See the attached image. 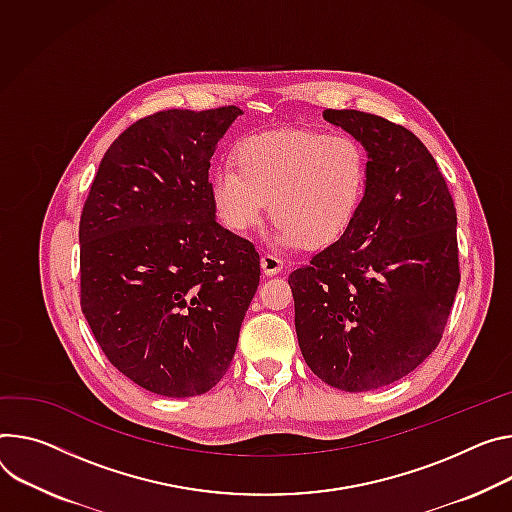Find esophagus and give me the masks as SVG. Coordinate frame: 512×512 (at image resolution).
<instances>
[{
    "instance_id": "1",
    "label": "esophagus",
    "mask_w": 512,
    "mask_h": 512,
    "mask_svg": "<svg viewBox=\"0 0 512 512\" xmlns=\"http://www.w3.org/2000/svg\"><path fill=\"white\" fill-rule=\"evenodd\" d=\"M261 269H263L265 275H275V273H280L284 269V261L277 257V255H273V253H263Z\"/></svg>"
}]
</instances>
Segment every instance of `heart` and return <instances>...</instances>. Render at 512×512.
<instances>
[{
  "label": "heart",
  "instance_id": "1",
  "mask_svg": "<svg viewBox=\"0 0 512 512\" xmlns=\"http://www.w3.org/2000/svg\"><path fill=\"white\" fill-rule=\"evenodd\" d=\"M235 166L210 175V202L232 232L261 224L271 200L273 241L322 249L343 237L357 218L369 179L365 147L349 134L275 130L237 147Z\"/></svg>",
  "mask_w": 512,
  "mask_h": 512
}]
</instances>
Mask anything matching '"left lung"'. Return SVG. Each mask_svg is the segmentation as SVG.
I'll use <instances>...</instances> for the list:
<instances>
[{"label":"left lung","instance_id":"left-lung-1","mask_svg":"<svg viewBox=\"0 0 512 512\" xmlns=\"http://www.w3.org/2000/svg\"><path fill=\"white\" fill-rule=\"evenodd\" d=\"M365 147L363 206L345 235L290 273L304 361L333 388L398 382L439 345L459 286L457 214L433 155L400 124L324 110Z\"/></svg>","mask_w":512,"mask_h":512}]
</instances>
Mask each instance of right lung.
Instances as JSON below:
<instances>
[{
    "instance_id": "add662e5",
    "label": "right lung",
    "mask_w": 512,
    "mask_h": 512,
    "mask_svg": "<svg viewBox=\"0 0 512 512\" xmlns=\"http://www.w3.org/2000/svg\"><path fill=\"white\" fill-rule=\"evenodd\" d=\"M241 114L136 120L106 151L81 212V310L108 361L161 396L220 382L259 286V253L210 202V157Z\"/></svg>"
}]
</instances>
